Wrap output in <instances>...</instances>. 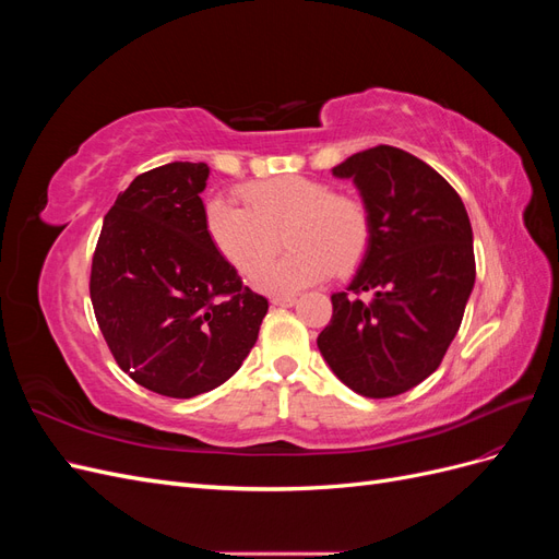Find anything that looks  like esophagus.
Wrapping results in <instances>:
<instances>
[{
  "mask_svg": "<svg viewBox=\"0 0 559 559\" xmlns=\"http://www.w3.org/2000/svg\"><path fill=\"white\" fill-rule=\"evenodd\" d=\"M270 302H273L275 308H292L294 302H296V298L294 296H275Z\"/></svg>",
  "mask_w": 559,
  "mask_h": 559,
  "instance_id": "obj_1",
  "label": "esophagus"
}]
</instances>
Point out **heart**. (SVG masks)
I'll list each match as a JSON object with an SVG mask.
<instances>
[{
    "label": "heart",
    "mask_w": 559,
    "mask_h": 559,
    "mask_svg": "<svg viewBox=\"0 0 559 559\" xmlns=\"http://www.w3.org/2000/svg\"><path fill=\"white\" fill-rule=\"evenodd\" d=\"M240 195L245 207L212 198L205 230L235 270L247 277L260 273L253 282L261 292L296 294L331 273L347 275L364 261L373 224L361 195L300 175L245 183ZM280 231L290 253L266 266Z\"/></svg>",
    "instance_id": "obj_1"
}]
</instances>
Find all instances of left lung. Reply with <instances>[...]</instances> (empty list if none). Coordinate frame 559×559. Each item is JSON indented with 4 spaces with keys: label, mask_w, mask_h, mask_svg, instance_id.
<instances>
[{
    "label": "left lung",
    "mask_w": 559,
    "mask_h": 559,
    "mask_svg": "<svg viewBox=\"0 0 559 559\" xmlns=\"http://www.w3.org/2000/svg\"><path fill=\"white\" fill-rule=\"evenodd\" d=\"M333 175L357 183L373 233L317 347L352 392L392 399L427 380L460 331L476 282L471 222L452 186L403 148H366Z\"/></svg>",
    "instance_id": "1"
}]
</instances>
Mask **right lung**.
I'll return each mask as SVG.
<instances>
[{
	"label": "right lung",
	"mask_w": 559,
	"mask_h": 559,
	"mask_svg": "<svg viewBox=\"0 0 559 559\" xmlns=\"http://www.w3.org/2000/svg\"><path fill=\"white\" fill-rule=\"evenodd\" d=\"M205 163L154 167L118 193L91 267L109 352L134 382L191 399L238 373L267 312L205 230Z\"/></svg>",
	"instance_id": "1"
}]
</instances>
